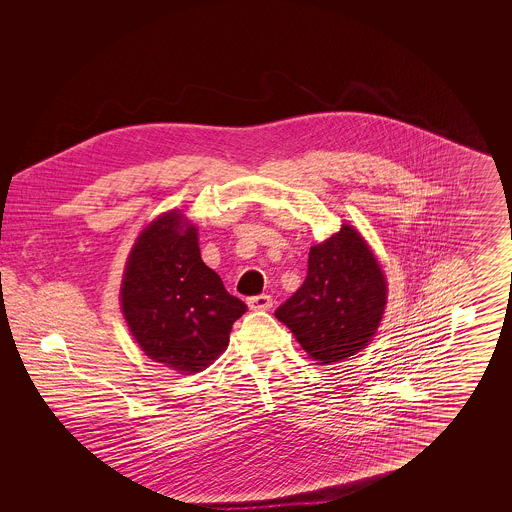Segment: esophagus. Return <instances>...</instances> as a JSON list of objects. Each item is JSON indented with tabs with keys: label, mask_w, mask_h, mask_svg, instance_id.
<instances>
[{
	"label": "esophagus",
	"mask_w": 512,
	"mask_h": 512,
	"mask_svg": "<svg viewBox=\"0 0 512 512\" xmlns=\"http://www.w3.org/2000/svg\"><path fill=\"white\" fill-rule=\"evenodd\" d=\"M247 305L251 311H268L272 307V297L270 295H255L247 299Z\"/></svg>",
	"instance_id": "esophagus-1"
}]
</instances>
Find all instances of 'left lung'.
<instances>
[{"mask_svg":"<svg viewBox=\"0 0 512 512\" xmlns=\"http://www.w3.org/2000/svg\"><path fill=\"white\" fill-rule=\"evenodd\" d=\"M386 276L363 236L349 224L309 251L301 288L274 317L284 322L317 365L359 353L386 309Z\"/></svg>","mask_w":512,"mask_h":512,"instance_id":"1","label":"left lung"}]
</instances>
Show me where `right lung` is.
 Returning <instances> with one entry per match:
<instances>
[{"label": "right lung", "mask_w": 512, "mask_h": 512, "mask_svg": "<svg viewBox=\"0 0 512 512\" xmlns=\"http://www.w3.org/2000/svg\"><path fill=\"white\" fill-rule=\"evenodd\" d=\"M121 305L147 357L180 374L211 365L247 311L201 261L197 228L178 211L153 220L136 240L124 268Z\"/></svg>", "instance_id": "obj_1"}]
</instances>
